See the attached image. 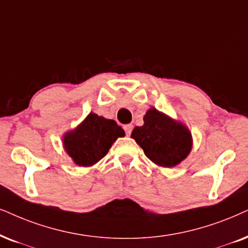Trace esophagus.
<instances>
[{"instance_id":"obj_1","label":"esophagus","mask_w":248,"mask_h":248,"mask_svg":"<svg viewBox=\"0 0 248 248\" xmlns=\"http://www.w3.org/2000/svg\"><path fill=\"white\" fill-rule=\"evenodd\" d=\"M124 131H126V134L129 136V135L131 134V130H133V124H126V126L124 127Z\"/></svg>"}]
</instances>
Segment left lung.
Listing matches in <instances>:
<instances>
[{"mask_svg": "<svg viewBox=\"0 0 248 248\" xmlns=\"http://www.w3.org/2000/svg\"><path fill=\"white\" fill-rule=\"evenodd\" d=\"M143 120V126L135 127L130 137L153 164L171 168L186 159L192 150L193 140L186 124L155 108L147 109Z\"/></svg>", "mask_w": 248, "mask_h": 248, "instance_id": "left-lung-1", "label": "left lung"}]
</instances>
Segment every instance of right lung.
<instances>
[{
  "mask_svg": "<svg viewBox=\"0 0 248 248\" xmlns=\"http://www.w3.org/2000/svg\"><path fill=\"white\" fill-rule=\"evenodd\" d=\"M124 131L111 119L90 112L86 119L62 136V146L79 167H90L108 155L112 144Z\"/></svg>",
  "mask_w": 248,
  "mask_h": 248,
  "instance_id": "obj_1",
  "label": "right lung"
}]
</instances>
